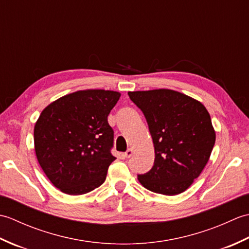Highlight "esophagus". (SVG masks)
Masks as SVG:
<instances>
[{"mask_svg":"<svg viewBox=\"0 0 249 249\" xmlns=\"http://www.w3.org/2000/svg\"><path fill=\"white\" fill-rule=\"evenodd\" d=\"M133 149H128L127 151L125 152V156H126V158H129V157H131V155H133Z\"/></svg>","mask_w":249,"mask_h":249,"instance_id":"obj_1","label":"esophagus"}]
</instances>
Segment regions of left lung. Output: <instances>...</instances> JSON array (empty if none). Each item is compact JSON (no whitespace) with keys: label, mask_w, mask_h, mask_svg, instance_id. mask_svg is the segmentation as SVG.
Listing matches in <instances>:
<instances>
[{"label":"left lung","mask_w":249,"mask_h":249,"mask_svg":"<svg viewBox=\"0 0 249 249\" xmlns=\"http://www.w3.org/2000/svg\"><path fill=\"white\" fill-rule=\"evenodd\" d=\"M143 112L155 150L154 166L139 174L153 193L185 192L208 163L216 134L210 113L199 100L173 89L128 92Z\"/></svg>","instance_id":"left-lung-1"}]
</instances>
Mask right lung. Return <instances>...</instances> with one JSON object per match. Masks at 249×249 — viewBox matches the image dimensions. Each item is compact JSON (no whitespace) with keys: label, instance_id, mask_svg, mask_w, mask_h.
Masks as SVG:
<instances>
[{"label":"right lung","instance_id":"add662e5","mask_svg":"<svg viewBox=\"0 0 249 249\" xmlns=\"http://www.w3.org/2000/svg\"><path fill=\"white\" fill-rule=\"evenodd\" d=\"M121 93L83 89L52 102L34 126L37 160L50 182L67 195H83L100 186L115 157L110 111Z\"/></svg>","mask_w":249,"mask_h":249}]
</instances>
